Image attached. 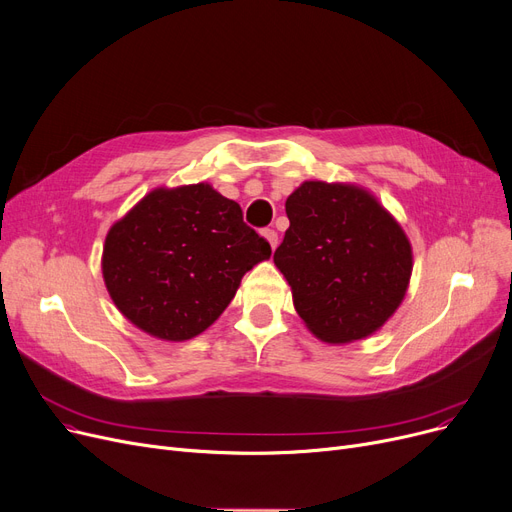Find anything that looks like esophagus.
Here are the masks:
<instances>
[{"instance_id":"obj_1","label":"esophagus","mask_w":512,"mask_h":512,"mask_svg":"<svg viewBox=\"0 0 512 512\" xmlns=\"http://www.w3.org/2000/svg\"><path fill=\"white\" fill-rule=\"evenodd\" d=\"M263 236L268 238V242H270V247H272V249H276V247H278V232H276V230H272V228H265V230H263Z\"/></svg>"}]
</instances>
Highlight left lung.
Segmentation results:
<instances>
[{
    "label": "left lung",
    "instance_id": "1",
    "mask_svg": "<svg viewBox=\"0 0 512 512\" xmlns=\"http://www.w3.org/2000/svg\"><path fill=\"white\" fill-rule=\"evenodd\" d=\"M291 226L274 263L301 320L326 343L364 339L402 303L412 249L397 221L355 186L305 182L286 198Z\"/></svg>",
    "mask_w": 512,
    "mask_h": 512
}]
</instances>
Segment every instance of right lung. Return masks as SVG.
<instances>
[{
    "label": "right lung",
    "mask_w": 512,
    "mask_h": 512,
    "mask_svg": "<svg viewBox=\"0 0 512 512\" xmlns=\"http://www.w3.org/2000/svg\"><path fill=\"white\" fill-rule=\"evenodd\" d=\"M270 255L240 205L209 184L159 188L110 228L102 274L127 320L186 341L221 316L242 276Z\"/></svg>",
    "instance_id": "1"
}]
</instances>
